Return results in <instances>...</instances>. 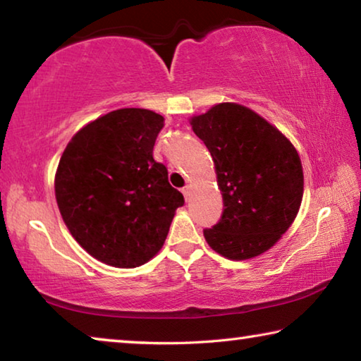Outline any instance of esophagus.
I'll list each match as a JSON object with an SVG mask.
<instances>
[{
	"mask_svg": "<svg viewBox=\"0 0 361 361\" xmlns=\"http://www.w3.org/2000/svg\"><path fill=\"white\" fill-rule=\"evenodd\" d=\"M181 192H183V195H185V199L188 200V199H189V195H191V186L186 185L185 188L181 189Z\"/></svg>",
	"mask_w": 361,
	"mask_h": 361,
	"instance_id": "obj_1",
	"label": "esophagus"
}]
</instances>
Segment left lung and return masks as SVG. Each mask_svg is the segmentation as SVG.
Listing matches in <instances>:
<instances>
[{
	"instance_id": "obj_1",
	"label": "left lung",
	"mask_w": 361,
	"mask_h": 361,
	"mask_svg": "<svg viewBox=\"0 0 361 361\" xmlns=\"http://www.w3.org/2000/svg\"><path fill=\"white\" fill-rule=\"evenodd\" d=\"M191 126L209 148L223 194L221 219L204 229L224 258L242 261L264 253L296 218L304 175L295 146L252 109L219 103Z\"/></svg>"
}]
</instances>
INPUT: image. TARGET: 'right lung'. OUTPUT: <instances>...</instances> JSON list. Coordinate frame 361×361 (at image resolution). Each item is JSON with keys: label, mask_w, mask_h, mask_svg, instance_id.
<instances>
[{"label": "right lung", "mask_w": 361, "mask_h": 361, "mask_svg": "<svg viewBox=\"0 0 361 361\" xmlns=\"http://www.w3.org/2000/svg\"><path fill=\"white\" fill-rule=\"evenodd\" d=\"M161 114L122 108L82 127L66 145L56 199L71 235L114 267H137L162 248L183 194L152 157Z\"/></svg>", "instance_id": "obj_1"}]
</instances>
